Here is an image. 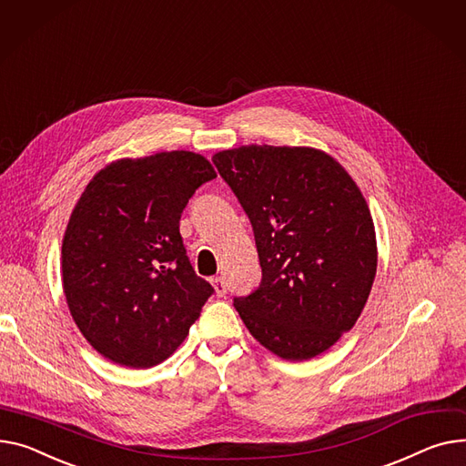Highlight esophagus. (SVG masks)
<instances>
[{
    "label": "esophagus",
    "instance_id": "esophagus-1",
    "mask_svg": "<svg viewBox=\"0 0 466 466\" xmlns=\"http://www.w3.org/2000/svg\"><path fill=\"white\" fill-rule=\"evenodd\" d=\"M211 285H213L217 296L223 298V296L227 294V283H225L223 277H213V279H211Z\"/></svg>",
    "mask_w": 466,
    "mask_h": 466
}]
</instances>
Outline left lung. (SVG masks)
I'll use <instances>...</instances> for the list:
<instances>
[{
  "mask_svg": "<svg viewBox=\"0 0 466 466\" xmlns=\"http://www.w3.org/2000/svg\"><path fill=\"white\" fill-rule=\"evenodd\" d=\"M255 232L262 281L234 298L243 324L283 360H311L352 329L377 275L373 217L356 181L315 147L213 155Z\"/></svg>",
  "mask_w": 466,
  "mask_h": 466,
  "instance_id": "8db88e82",
  "label": "left lung"
}]
</instances>
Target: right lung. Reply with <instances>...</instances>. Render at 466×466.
Listing matches in <instances>:
<instances>
[{
    "label": "right lung",
    "mask_w": 466,
    "mask_h": 466,
    "mask_svg": "<svg viewBox=\"0 0 466 466\" xmlns=\"http://www.w3.org/2000/svg\"><path fill=\"white\" fill-rule=\"evenodd\" d=\"M217 174L193 151L119 159L76 202L61 245V277L75 324L110 361H165L200 317L213 287L179 234L181 211Z\"/></svg>",
    "instance_id": "1"
}]
</instances>
